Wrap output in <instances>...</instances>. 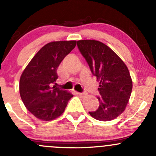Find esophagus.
I'll return each instance as SVG.
<instances>
[{
  "mask_svg": "<svg viewBox=\"0 0 156 156\" xmlns=\"http://www.w3.org/2000/svg\"><path fill=\"white\" fill-rule=\"evenodd\" d=\"M78 95L80 96V97H84V96L87 95V93L84 92V93H78Z\"/></svg>",
  "mask_w": 156,
  "mask_h": 156,
  "instance_id": "34e87169",
  "label": "esophagus"
}]
</instances>
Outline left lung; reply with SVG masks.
<instances>
[{
	"label": "left lung",
	"instance_id": "obj_1",
	"mask_svg": "<svg viewBox=\"0 0 156 156\" xmlns=\"http://www.w3.org/2000/svg\"><path fill=\"white\" fill-rule=\"evenodd\" d=\"M91 72L100 81V106L89 112L94 119L111 121L125 111L132 91V80L125 62L107 45L95 40L77 42Z\"/></svg>",
	"mask_w": 156,
	"mask_h": 156
}]
</instances>
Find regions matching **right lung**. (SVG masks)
Segmentation results:
<instances>
[{"label":"right lung","mask_w":156,"mask_h":156,"mask_svg":"<svg viewBox=\"0 0 156 156\" xmlns=\"http://www.w3.org/2000/svg\"><path fill=\"white\" fill-rule=\"evenodd\" d=\"M76 46V41L47 44L31 59L20 81V93L26 108L37 119L51 121L63 113L71 93L53 85L62 59Z\"/></svg>","instance_id":"add662e5"}]
</instances>
